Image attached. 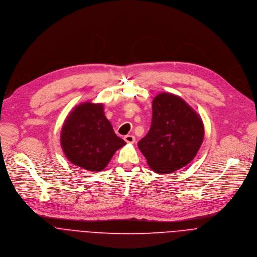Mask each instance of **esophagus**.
<instances>
[{"instance_id":"1","label":"esophagus","mask_w":257,"mask_h":257,"mask_svg":"<svg viewBox=\"0 0 257 257\" xmlns=\"http://www.w3.org/2000/svg\"><path fill=\"white\" fill-rule=\"evenodd\" d=\"M124 141L126 143H128V144H134L135 141H136V138L134 136H132V135H127V136L124 137Z\"/></svg>"}]
</instances>
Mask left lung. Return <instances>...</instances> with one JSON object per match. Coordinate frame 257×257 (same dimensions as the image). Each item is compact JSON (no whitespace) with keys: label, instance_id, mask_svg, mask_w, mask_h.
<instances>
[{"label":"left lung","instance_id":"1","mask_svg":"<svg viewBox=\"0 0 257 257\" xmlns=\"http://www.w3.org/2000/svg\"><path fill=\"white\" fill-rule=\"evenodd\" d=\"M152 110L151 127L138 147L153 171L174 172L197 154L204 136L202 120L182 98L171 93L154 98Z\"/></svg>","mask_w":257,"mask_h":257}]
</instances>
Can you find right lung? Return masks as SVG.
<instances>
[{"mask_svg":"<svg viewBox=\"0 0 257 257\" xmlns=\"http://www.w3.org/2000/svg\"><path fill=\"white\" fill-rule=\"evenodd\" d=\"M125 144L114 134L101 103L84 102L76 106L61 133V146L68 160L88 171L103 170Z\"/></svg>","mask_w":257,"mask_h":257,"instance_id":"obj_1","label":"right lung"}]
</instances>
